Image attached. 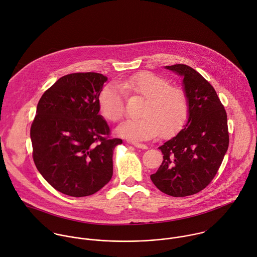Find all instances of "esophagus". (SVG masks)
I'll list each match as a JSON object with an SVG mask.
<instances>
[{"instance_id":"esophagus-1","label":"esophagus","mask_w":257,"mask_h":257,"mask_svg":"<svg viewBox=\"0 0 257 257\" xmlns=\"http://www.w3.org/2000/svg\"><path fill=\"white\" fill-rule=\"evenodd\" d=\"M132 145H133V146H135L136 148H139V149H143V150H145V149H148L147 145H145V144H142V143H138V142H132Z\"/></svg>"}]
</instances>
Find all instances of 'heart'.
<instances>
[{
    "mask_svg": "<svg viewBox=\"0 0 257 257\" xmlns=\"http://www.w3.org/2000/svg\"><path fill=\"white\" fill-rule=\"evenodd\" d=\"M124 90L146 99L139 120H126L116 128L119 137L132 141H145L169 136L183 124L188 111L185 92L170 86L169 81L151 72H140L120 81L119 85L105 86L98 99L101 115L112 122L124 114Z\"/></svg>",
    "mask_w": 257,
    "mask_h": 257,
    "instance_id": "obj_1",
    "label": "heart"
}]
</instances>
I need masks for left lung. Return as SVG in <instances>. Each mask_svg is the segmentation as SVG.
Returning a JSON list of instances; mask_svg holds the SVG:
<instances>
[{
  "mask_svg": "<svg viewBox=\"0 0 257 257\" xmlns=\"http://www.w3.org/2000/svg\"><path fill=\"white\" fill-rule=\"evenodd\" d=\"M165 69L182 77L188 117L183 129L158 148L163 161L150 178L163 193L184 197L204 189L216 175L229 144L227 115L214 88L197 71L183 64Z\"/></svg>",
  "mask_w": 257,
  "mask_h": 257,
  "instance_id": "8db88e82",
  "label": "left lung"
}]
</instances>
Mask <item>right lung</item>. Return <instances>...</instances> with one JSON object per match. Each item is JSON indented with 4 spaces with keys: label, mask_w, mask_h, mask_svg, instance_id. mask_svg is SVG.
I'll use <instances>...</instances> for the list:
<instances>
[{
    "label": "right lung",
    "mask_w": 257,
    "mask_h": 257,
    "mask_svg": "<svg viewBox=\"0 0 257 257\" xmlns=\"http://www.w3.org/2000/svg\"><path fill=\"white\" fill-rule=\"evenodd\" d=\"M108 78L99 73L61 77L41 97L31 126L33 159L44 179L59 192L89 196L113 175V152L121 139H108L99 114V95Z\"/></svg>",
    "instance_id": "1"
}]
</instances>
